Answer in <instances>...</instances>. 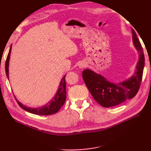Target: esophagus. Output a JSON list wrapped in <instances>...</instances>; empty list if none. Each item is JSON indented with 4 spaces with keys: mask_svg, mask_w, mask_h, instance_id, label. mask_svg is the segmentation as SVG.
Masks as SVG:
<instances>
[{
    "mask_svg": "<svg viewBox=\"0 0 151 151\" xmlns=\"http://www.w3.org/2000/svg\"><path fill=\"white\" fill-rule=\"evenodd\" d=\"M85 63H80L79 64V67L80 68H84V67H85Z\"/></svg>",
    "mask_w": 151,
    "mask_h": 151,
    "instance_id": "1",
    "label": "esophagus"
}]
</instances>
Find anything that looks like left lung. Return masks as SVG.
<instances>
[{
  "label": "left lung",
  "mask_w": 151,
  "mask_h": 151,
  "mask_svg": "<svg viewBox=\"0 0 151 151\" xmlns=\"http://www.w3.org/2000/svg\"><path fill=\"white\" fill-rule=\"evenodd\" d=\"M132 42L139 52L136 70L131 77L119 83H112L90 69L83 71V78L91 94L102 106L109 108L123 103L136 95L141 83L145 66V56L136 32L132 29Z\"/></svg>",
  "instance_id": "left-lung-1"
}]
</instances>
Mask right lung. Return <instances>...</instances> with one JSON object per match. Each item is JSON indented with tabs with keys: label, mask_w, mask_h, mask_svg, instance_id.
<instances>
[{
	"label": "right lung",
	"mask_w": 151,
	"mask_h": 151,
	"mask_svg": "<svg viewBox=\"0 0 151 151\" xmlns=\"http://www.w3.org/2000/svg\"><path fill=\"white\" fill-rule=\"evenodd\" d=\"M12 49V45H11L8 56H7L6 63H5V71H6V75L7 78L9 80V60L10 56H11ZM65 76H63L62 80L60 81L59 86H58L57 93L55 94V96L52 97V99L49 101L48 103L45 104L44 106L37 107V108H31L24 105L23 104L20 103V101H18V99L14 96L15 99L17 101V103L21 107L22 109L32 114H38V115H50V114H55L60 109L61 107L65 103L66 97V82H65Z\"/></svg>",
	"instance_id": "add662e5"
}]
</instances>
